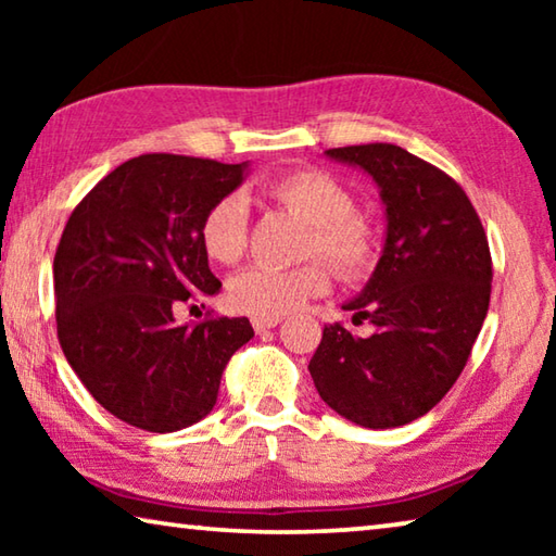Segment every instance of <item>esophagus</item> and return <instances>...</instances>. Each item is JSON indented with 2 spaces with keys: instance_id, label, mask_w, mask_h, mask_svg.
Listing matches in <instances>:
<instances>
[{
  "instance_id": "1",
  "label": "esophagus",
  "mask_w": 556,
  "mask_h": 556,
  "mask_svg": "<svg viewBox=\"0 0 556 556\" xmlns=\"http://www.w3.org/2000/svg\"><path fill=\"white\" fill-rule=\"evenodd\" d=\"M279 321H281L279 316H269V318H252V328H255L257 333H262V331H269V328L279 326Z\"/></svg>"
}]
</instances>
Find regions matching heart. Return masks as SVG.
<instances>
[{"label": "heart", "instance_id": "b5f03b06", "mask_svg": "<svg viewBox=\"0 0 556 556\" xmlns=\"http://www.w3.org/2000/svg\"><path fill=\"white\" fill-rule=\"evenodd\" d=\"M267 195L308 223L304 257L326 258L343 281L368 279L378 267L382 257L378 225L355 211V195L336 176L321 168H299L275 178ZM201 242L205 255L218 265H238L244 257L250 244V208L240 193L223 195L205 211ZM325 263L308 260L291 269H244L228 287L230 306L255 318L296 312L306 299L321 296L331 287V270Z\"/></svg>", "mask_w": 556, "mask_h": 556}]
</instances>
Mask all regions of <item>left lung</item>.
<instances>
[{
    "label": "left lung",
    "instance_id": "obj_1",
    "mask_svg": "<svg viewBox=\"0 0 556 556\" xmlns=\"http://www.w3.org/2000/svg\"><path fill=\"white\" fill-rule=\"evenodd\" d=\"M380 186L388 240L363 294L343 324L324 328L308 363L328 407L368 429L409 425L454 388L491 304L488 235L464 188L397 144L328 149Z\"/></svg>",
    "mask_w": 556,
    "mask_h": 556
}]
</instances>
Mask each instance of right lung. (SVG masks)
Returning a JSON list of instances; mask_svg holds the SVG:
<instances>
[{"label": "right lung", "mask_w": 556, "mask_h": 556, "mask_svg": "<svg viewBox=\"0 0 556 556\" xmlns=\"http://www.w3.org/2000/svg\"><path fill=\"white\" fill-rule=\"evenodd\" d=\"M242 172L199 156H135L65 223L53 257L59 341L88 392L125 425L154 434L195 425L218 400L232 353L255 336L248 318H174L220 289L201 223Z\"/></svg>", "instance_id": "obj_1"}]
</instances>
